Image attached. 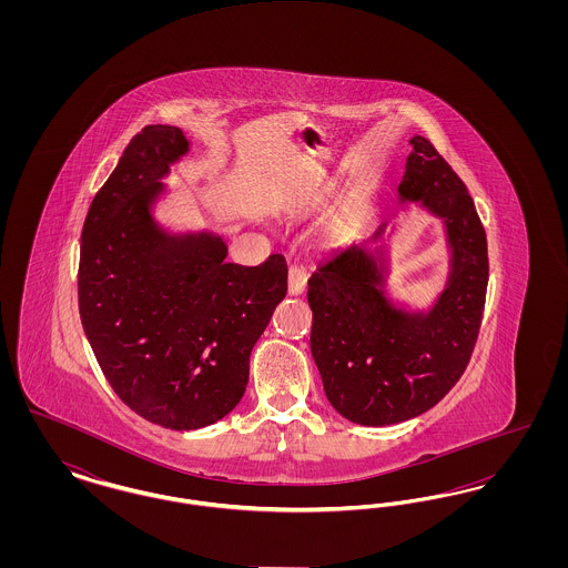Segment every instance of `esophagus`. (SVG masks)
<instances>
[{
	"instance_id": "1",
	"label": "esophagus",
	"mask_w": 568,
	"mask_h": 568,
	"mask_svg": "<svg viewBox=\"0 0 568 568\" xmlns=\"http://www.w3.org/2000/svg\"><path fill=\"white\" fill-rule=\"evenodd\" d=\"M306 271H304V266H300V264H292L290 266V294L292 296H300L302 292H304V287H306Z\"/></svg>"
}]
</instances>
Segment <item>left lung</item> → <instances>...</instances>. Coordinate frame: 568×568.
I'll return each instance as SVG.
<instances>
[{
    "label": "left lung",
    "mask_w": 568,
    "mask_h": 568,
    "mask_svg": "<svg viewBox=\"0 0 568 568\" xmlns=\"http://www.w3.org/2000/svg\"><path fill=\"white\" fill-rule=\"evenodd\" d=\"M400 202L443 219L447 285L430 311L396 308L385 294V246L352 244L308 278L311 352L325 396L359 426H389L433 408L462 377L486 306L487 241L473 197L433 142L413 135ZM387 221L373 241L383 239Z\"/></svg>",
    "instance_id": "obj_1"
}]
</instances>
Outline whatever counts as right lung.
Segmentation results:
<instances>
[{
    "mask_svg": "<svg viewBox=\"0 0 568 568\" xmlns=\"http://www.w3.org/2000/svg\"><path fill=\"white\" fill-rule=\"evenodd\" d=\"M190 151L172 125L132 138L82 225V329L114 394L170 430L225 417L248 383V357L287 294V264L223 262L211 232L170 234L153 216L170 165Z\"/></svg>",
    "mask_w": 568,
    "mask_h": 568,
    "instance_id": "right-lung-1",
    "label": "right lung"
}]
</instances>
